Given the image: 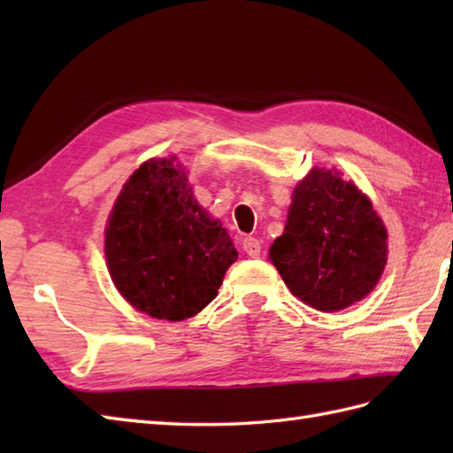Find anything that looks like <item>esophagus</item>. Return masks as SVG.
<instances>
[{"label":"esophagus","instance_id":"obj_1","mask_svg":"<svg viewBox=\"0 0 453 453\" xmlns=\"http://www.w3.org/2000/svg\"><path fill=\"white\" fill-rule=\"evenodd\" d=\"M243 251L249 257H258L261 255V243H258L257 237H245L243 239Z\"/></svg>","mask_w":453,"mask_h":453}]
</instances>
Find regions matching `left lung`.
Instances as JSON below:
<instances>
[{
  "instance_id": "left-lung-1",
  "label": "left lung",
  "mask_w": 453,
  "mask_h": 453,
  "mask_svg": "<svg viewBox=\"0 0 453 453\" xmlns=\"http://www.w3.org/2000/svg\"><path fill=\"white\" fill-rule=\"evenodd\" d=\"M268 255L296 297L319 311H341L378 284L388 232L352 180L315 167L294 188L284 234Z\"/></svg>"
}]
</instances>
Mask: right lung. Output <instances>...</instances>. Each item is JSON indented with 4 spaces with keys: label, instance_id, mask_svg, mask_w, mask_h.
<instances>
[{
    "label": "right lung",
    "instance_id": "add662e5",
    "mask_svg": "<svg viewBox=\"0 0 453 453\" xmlns=\"http://www.w3.org/2000/svg\"><path fill=\"white\" fill-rule=\"evenodd\" d=\"M177 157L150 159L132 173L104 229L114 286L132 307L182 321L214 300L237 251L195 198Z\"/></svg>",
    "mask_w": 453,
    "mask_h": 453
}]
</instances>
